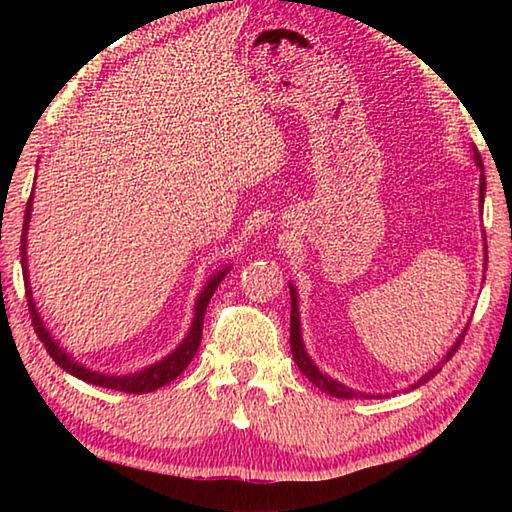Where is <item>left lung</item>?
<instances>
[{
  "mask_svg": "<svg viewBox=\"0 0 512 512\" xmlns=\"http://www.w3.org/2000/svg\"><path fill=\"white\" fill-rule=\"evenodd\" d=\"M474 162L476 167L481 169V185H479V201H481V210H483V194H485V176H483V162H481V155L479 151L474 149ZM485 264H488V248H485ZM289 291H291V352H293V361L298 363V368L302 375H305L311 384L318 386L320 391H325L327 395L332 397H341V400H352V397H366L359 391H352V388H348L345 384H341V381H336L332 377H327L325 372H320L318 366L314 361H311V357L305 350V343H302V332H300V311H298V293H296V287L293 284H289ZM465 332L458 336L456 343L452 345V350H449L445 354V359L438 363V366H433L429 372H424V375L415 381V384L411 388H418L422 384H427L429 379H433V375H438L440 368L445 366V363L452 359V354L458 350V345H461Z\"/></svg>",
  "mask_w": 512,
  "mask_h": 512,
  "instance_id": "8db88e82",
  "label": "left lung"
}]
</instances>
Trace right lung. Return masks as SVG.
Listing matches in <instances>:
<instances>
[{"label":"right lung","mask_w":512,"mask_h":512,"mask_svg":"<svg viewBox=\"0 0 512 512\" xmlns=\"http://www.w3.org/2000/svg\"><path fill=\"white\" fill-rule=\"evenodd\" d=\"M31 207H33V194L29 196V203H27V212H24V225H22V246H20V262H22V275H24V291H27V302H29V311H31V323L33 329H36L38 339L45 343V348L49 352V357L54 359L60 368L67 370L69 375L79 377L83 381H88V384L94 386H101V388H112V391H124V393H133V395H142V393H151V391H158L160 386L169 384V381L176 379L180 372H183L189 361L194 359V354L198 350V345H201V336H203V318H205V309L210 305V298L212 293L219 287L221 280L225 275H228L230 266L221 268V271H216L207 284L203 287V291L198 293L196 298V307H194V320H192V327H189V332L176 350L171 354H167L162 361L153 363V366L144 368V370H137L133 375H106V372H99V370H90L85 368L83 363L76 361L72 354L67 350L60 348L56 343L54 336H51L49 329L42 323V318L36 309V302H33V293H31V282H29V268H27V235H29V221H31Z\"/></svg>","instance_id":"obj_1"}]
</instances>
